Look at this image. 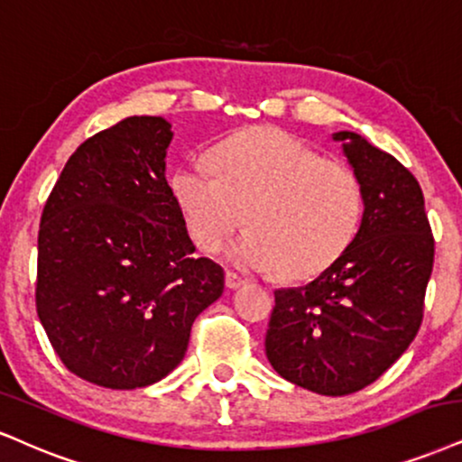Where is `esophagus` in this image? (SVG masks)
Segmentation results:
<instances>
[{
	"label": "esophagus",
	"mask_w": 462,
	"mask_h": 462,
	"mask_svg": "<svg viewBox=\"0 0 462 462\" xmlns=\"http://www.w3.org/2000/svg\"><path fill=\"white\" fill-rule=\"evenodd\" d=\"M225 284L229 289H237V287H242V284H244V278H240L237 274H233V272H226V274H225Z\"/></svg>",
	"instance_id": "esophagus-1"
}]
</instances>
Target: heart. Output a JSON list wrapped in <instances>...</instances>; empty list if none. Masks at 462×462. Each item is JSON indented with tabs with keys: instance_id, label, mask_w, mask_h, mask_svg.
I'll list each match as a JSON object with an SVG mask.
<instances>
[{
	"instance_id": "b5f03b06",
	"label": "heart",
	"mask_w": 462,
	"mask_h": 462,
	"mask_svg": "<svg viewBox=\"0 0 462 462\" xmlns=\"http://www.w3.org/2000/svg\"><path fill=\"white\" fill-rule=\"evenodd\" d=\"M169 190L199 248L216 253L246 220L231 259L259 272L306 281L349 248L360 226L364 192L356 171L295 136L254 128L222 141L212 169L186 161Z\"/></svg>"
}]
</instances>
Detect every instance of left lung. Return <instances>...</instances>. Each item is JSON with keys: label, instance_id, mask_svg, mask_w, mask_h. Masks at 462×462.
Wrapping results in <instances>:
<instances>
[{"label": "left lung", "instance_id": "8db88e82", "mask_svg": "<svg viewBox=\"0 0 462 462\" xmlns=\"http://www.w3.org/2000/svg\"><path fill=\"white\" fill-rule=\"evenodd\" d=\"M332 139L362 184L360 229L315 281L274 293L265 356L300 388L346 396L377 381L418 334L435 240L409 169L349 130Z\"/></svg>", "mask_w": 462, "mask_h": 462}]
</instances>
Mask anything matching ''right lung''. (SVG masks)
I'll use <instances>...</instances> for the list:
<instances>
[{
    "label": "right lung",
    "instance_id": "add662e5",
    "mask_svg": "<svg viewBox=\"0 0 462 462\" xmlns=\"http://www.w3.org/2000/svg\"><path fill=\"white\" fill-rule=\"evenodd\" d=\"M164 117L133 116L68 158L38 231L36 310L70 373L111 390L167 377L225 272L195 257L169 190Z\"/></svg>",
    "mask_w": 462,
    "mask_h": 462
}]
</instances>
